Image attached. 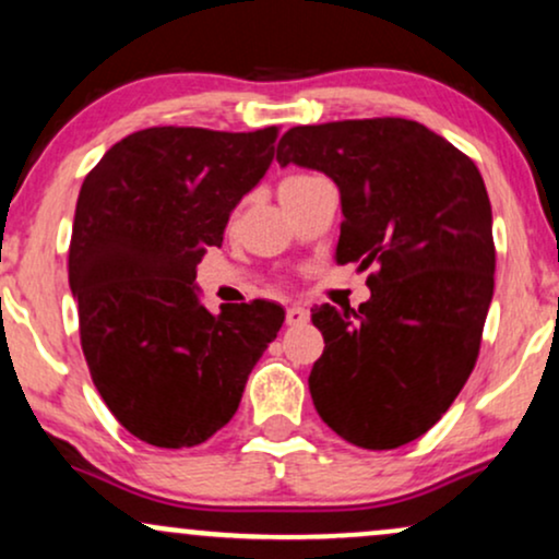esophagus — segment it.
Here are the masks:
<instances>
[{
	"mask_svg": "<svg viewBox=\"0 0 559 559\" xmlns=\"http://www.w3.org/2000/svg\"><path fill=\"white\" fill-rule=\"evenodd\" d=\"M307 320H310V312H307L305 307H299V305L286 307V323L288 325H305Z\"/></svg>",
	"mask_w": 559,
	"mask_h": 559,
	"instance_id": "obj_1",
	"label": "esophagus"
}]
</instances>
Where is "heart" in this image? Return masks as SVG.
Returning <instances> with one entry per match:
<instances>
[{"mask_svg": "<svg viewBox=\"0 0 559 559\" xmlns=\"http://www.w3.org/2000/svg\"><path fill=\"white\" fill-rule=\"evenodd\" d=\"M305 178H310V176H288V178H284V181H281V186H292L297 181H305ZM281 186H278V189H281Z\"/></svg>", "mask_w": 559, "mask_h": 559, "instance_id": "1", "label": "heart"}]
</instances>
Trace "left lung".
Returning a JSON list of instances; mask_svg holds the SVG:
<instances>
[{
    "label": "left lung",
    "instance_id": "left-lung-1",
    "mask_svg": "<svg viewBox=\"0 0 559 559\" xmlns=\"http://www.w3.org/2000/svg\"><path fill=\"white\" fill-rule=\"evenodd\" d=\"M275 159L338 186L336 262L378 267L357 310H312L325 342L312 404L349 444H409L447 413L480 349L497 262L484 178L457 146L404 118L297 126Z\"/></svg>",
    "mask_w": 559,
    "mask_h": 559
}]
</instances>
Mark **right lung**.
<instances>
[{"mask_svg":"<svg viewBox=\"0 0 559 559\" xmlns=\"http://www.w3.org/2000/svg\"><path fill=\"white\" fill-rule=\"evenodd\" d=\"M278 128L252 133L159 126L120 139L83 178L68 278L99 396L152 447H197L239 409L284 325L254 299L210 312L197 265L271 168Z\"/></svg>","mask_w":559,"mask_h":559,"instance_id":"add662e5","label":"right lung"}]
</instances>
